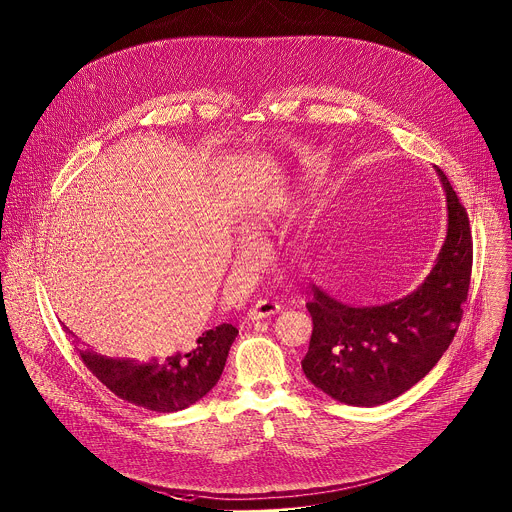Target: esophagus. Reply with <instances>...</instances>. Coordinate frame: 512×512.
I'll use <instances>...</instances> for the list:
<instances>
[{"label":"esophagus","mask_w":512,"mask_h":512,"mask_svg":"<svg viewBox=\"0 0 512 512\" xmlns=\"http://www.w3.org/2000/svg\"><path fill=\"white\" fill-rule=\"evenodd\" d=\"M281 310V305L275 303V301H267V299H261L255 303V307L249 310V318L251 320H259V318H267V316H273Z\"/></svg>","instance_id":"1"}]
</instances>
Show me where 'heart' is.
<instances>
[{"label": "heart", "instance_id": "heart-1", "mask_svg": "<svg viewBox=\"0 0 512 512\" xmlns=\"http://www.w3.org/2000/svg\"><path fill=\"white\" fill-rule=\"evenodd\" d=\"M259 225H261V223H255L253 229H259ZM251 253H253V243H251L249 239H239V243H237V255H239V257H249Z\"/></svg>", "mask_w": 512, "mask_h": 512}]
</instances>
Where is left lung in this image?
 <instances>
[{
  "mask_svg": "<svg viewBox=\"0 0 512 512\" xmlns=\"http://www.w3.org/2000/svg\"><path fill=\"white\" fill-rule=\"evenodd\" d=\"M435 170L447 194V237L417 291L380 307H348L312 285L303 372L342 404L372 408L408 392L439 362L463 318L473 269L469 215Z\"/></svg>",
  "mask_w": 512,
  "mask_h": 512,
  "instance_id": "1",
  "label": "left lung"
}]
</instances>
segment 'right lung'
Instances as JSON below:
<instances>
[{"mask_svg": "<svg viewBox=\"0 0 512 512\" xmlns=\"http://www.w3.org/2000/svg\"><path fill=\"white\" fill-rule=\"evenodd\" d=\"M69 332V328L65 326ZM237 336L233 324L202 332L188 348L162 356L112 358L77 348L83 364L120 400L138 408L170 413L190 408L217 384L229 348Z\"/></svg>", "mask_w": 512, "mask_h": 512, "instance_id": "add662e5", "label": "right lung"}]
</instances>
